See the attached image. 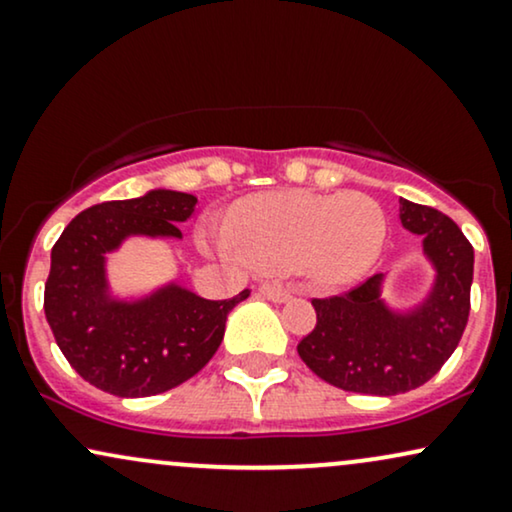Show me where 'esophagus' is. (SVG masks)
<instances>
[{"mask_svg":"<svg viewBox=\"0 0 512 512\" xmlns=\"http://www.w3.org/2000/svg\"><path fill=\"white\" fill-rule=\"evenodd\" d=\"M261 294L266 296L268 301H275V304H280V301H287L289 299L292 289L285 287V285H280V282H263Z\"/></svg>","mask_w":512,"mask_h":512,"instance_id":"obj_1","label":"esophagus"}]
</instances>
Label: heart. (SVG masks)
<instances>
[{
  "label": "heart",
  "instance_id": "b5f03b06",
  "mask_svg": "<svg viewBox=\"0 0 512 512\" xmlns=\"http://www.w3.org/2000/svg\"><path fill=\"white\" fill-rule=\"evenodd\" d=\"M208 237L227 258L263 270H299L315 285L342 287L375 266L387 239V216L368 194L304 189L249 199L237 230L213 220Z\"/></svg>",
  "mask_w": 512,
  "mask_h": 512
}]
</instances>
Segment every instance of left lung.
Here are the masks:
<instances>
[{
  "label": "left lung",
  "instance_id": "obj_1",
  "mask_svg": "<svg viewBox=\"0 0 512 512\" xmlns=\"http://www.w3.org/2000/svg\"><path fill=\"white\" fill-rule=\"evenodd\" d=\"M401 225L422 237L437 270L432 292L408 313L380 299L377 273L339 296L313 299L318 323L296 351L320 380L353 394L394 396L432 380L451 358L470 315L475 251L437 208L401 199Z\"/></svg>",
  "mask_w": 512,
  "mask_h": 512
}]
</instances>
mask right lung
Segmentation results:
<instances>
[{
	"mask_svg": "<svg viewBox=\"0 0 512 512\" xmlns=\"http://www.w3.org/2000/svg\"><path fill=\"white\" fill-rule=\"evenodd\" d=\"M197 197L151 189L140 199L104 201L68 223L52 249L44 285V315L66 361L85 382L140 399L175 389L218 351L227 313L249 289L225 301L201 299L180 285L137 301L109 294L106 254L132 235L182 237L178 223L194 213Z\"/></svg>",
	"mask_w": 512,
	"mask_h": 512,
	"instance_id": "right-lung-1",
	"label": "right lung"
}]
</instances>
